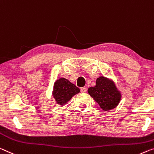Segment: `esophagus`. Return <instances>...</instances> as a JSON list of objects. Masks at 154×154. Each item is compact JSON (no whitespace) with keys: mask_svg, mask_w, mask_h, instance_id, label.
Here are the masks:
<instances>
[{"mask_svg":"<svg viewBox=\"0 0 154 154\" xmlns=\"http://www.w3.org/2000/svg\"><path fill=\"white\" fill-rule=\"evenodd\" d=\"M81 91H82V92H86L87 88L86 87H82V88H81Z\"/></svg>","mask_w":154,"mask_h":154,"instance_id":"esophagus-1","label":"esophagus"}]
</instances>
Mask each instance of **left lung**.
I'll return each mask as SVG.
<instances>
[{
  "mask_svg": "<svg viewBox=\"0 0 154 154\" xmlns=\"http://www.w3.org/2000/svg\"><path fill=\"white\" fill-rule=\"evenodd\" d=\"M88 92L105 111L116 108L121 97L114 83L103 77L97 78L96 86L89 88Z\"/></svg>",
  "mask_w": 154,
  "mask_h": 154,
  "instance_id": "obj_1",
  "label": "left lung"
}]
</instances>
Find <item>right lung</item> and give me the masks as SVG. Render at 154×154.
<instances>
[{"label":"right lung","mask_w":154,"mask_h":154,"mask_svg":"<svg viewBox=\"0 0 154 154\" xmlns=\"http://www.w3.org/2000/svg\"><path fill=\"white\" fill-rule=\"evenodd\" d=\"M80 90L68 79L60 78L55 82L53 95L57 104L64 105L69 101L72 97L79 93Z\"/></svg>","instance_id":"add662e5"}]
</instances>
